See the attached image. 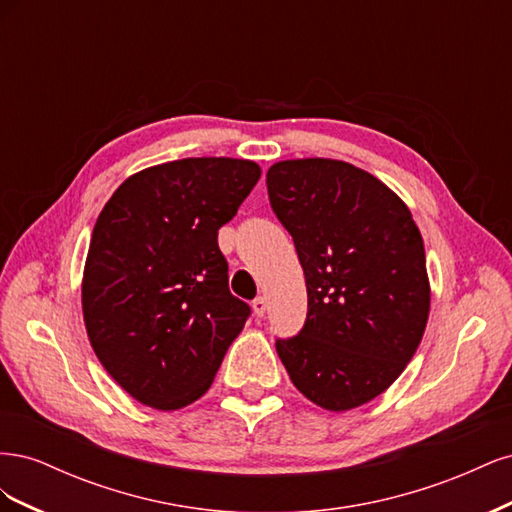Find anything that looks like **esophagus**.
Masks as SVG:
<instances>
[{"label":"esophagus","instance_id":"1","mask_svg":"<svg viewBox=\"0 0 512 512\" xmlns=\"http://www.w3.org/2000/svg\"><path fill=\"white\" fill-rule=\"evenodd\" d=\"M252 309H254V314L258 318H262V316H265V312H267V299L265 297H256L252 301Z\"/></svg>","mask_w":512,"mask_h":512}]
</instances>
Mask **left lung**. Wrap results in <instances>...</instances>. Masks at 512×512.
<instances>
[{
    "label": "left lung",
    "mask_w": 512,
    "mask_h": 512,
    "mask_svg": "<svg viewBox=\"0 0 512 512\" xmlns=\"http://www.w3.org/2000/svg\"><path fill=\"white\" fill-rule=\"evenodd\" d=\"M267 190L307 286L303 329L277 339V354L316 406L359 408L389 389L423 339L431 292L421 230L393 190L342 160L277 162Z\"/></svg>",
    "instance_id": "left-lung-1"
}]
</instances>
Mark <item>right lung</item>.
<instances>
[{
  "instance_id": "obj_1",
  "label": "right lung",
  "mask_w": 512,
  "mask_h": 512,
  "mask_svg": "<svg viewBox=\"0 0 512 512\" xmlns=\"http://www.w3.org/2000/svg\"><path fill=\"white\" fill-rule=\"evenodd\" d=\"M260 166L185 158L141 170L108 198L83 273L91 348L136 401L179 410L203 397L250 305L228 290L218 230Z\"/></svg>"
}]
</instances>
